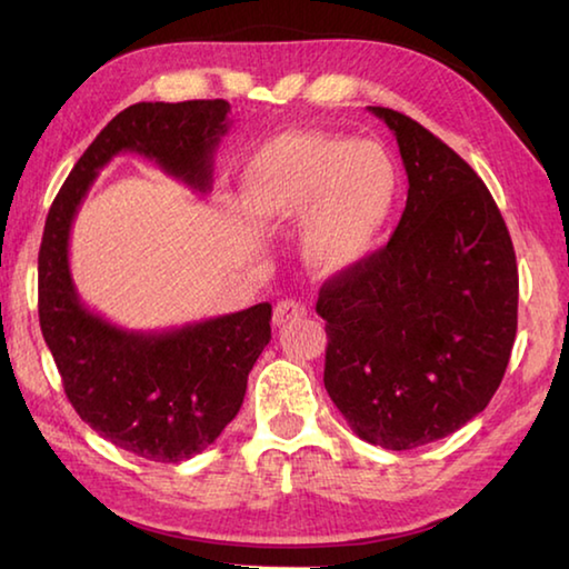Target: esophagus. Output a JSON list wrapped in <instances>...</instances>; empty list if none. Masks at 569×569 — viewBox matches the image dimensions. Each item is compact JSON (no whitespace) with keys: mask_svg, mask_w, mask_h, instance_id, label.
Returning <instances> with one entry per match:
<instances>
[{"mask_svg":"<svg viewBox=\"0 0 569 569\" xmlns=\"http://www.w3.org/2000/svg\"><path fill=\"white\" fill-rule=\"evenodd\" d=\"M308 316V308L301 301H293V298H286V301L276 303L273 308V323L276 326H286V323H293V321H301Z\"/></svg>","mask_w":569,"mask_h":569,"instance_id":"esophagus-1","label":"esophagus"}]
</instances>
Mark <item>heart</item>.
I'll return each instance as SVG.
<instances>
[{
    "mask_svg": "<svg viewBox=\"0 0 569 569\" xmlns=\"http://www.w3.org/2000/svg\"><path fill=\"white\" fill-rule=\"evenodd\" d=\"M401 178L389 150L371 140L286 132L268 140L240 176L238 203L256 226L298 228L313 273L343 276L379 246L399 203Z\"/></svg>",
    "mask_w": 569,
    "mask_h": 569,
    "instance_id": "1",
    "label": "heart"
}]
</instances>
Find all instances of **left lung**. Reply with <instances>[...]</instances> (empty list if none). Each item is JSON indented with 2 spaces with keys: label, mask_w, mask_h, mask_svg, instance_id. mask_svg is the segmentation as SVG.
Instances as JSON below:
<instances>
[{
  "label": "left lung",
  "mask_w": 569,
  "mask_h": 569,
  "mask_svg": "<svg viewBox=\"0 0 569 569\" xmlns=\"http://www.w3.org/2000/svg\"><path fill=\"white\" fill-rule=\"evenodd\" d=\"M397 134L407 208L387 246L326 281L323 383L369 445L403 451L485 411L517 333V261L492 192L437 134L369 108Z\"/></svg>",
  "instance_id": "8db88e82"
}]
</instances>
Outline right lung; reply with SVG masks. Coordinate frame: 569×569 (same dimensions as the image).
I'll list each match as a JSON object with an SVG mask.
<instances>
[{
	"instance_id": "1",
	"label": "right lung",
	"mask_w": 569,
	"mask_h": 569,
	"mask_svg": "<svg viewBox=\"0 0 569 569\" xmlns=\"http://www.w3.org/2000/svg\"><path fill=\"white\" fill-rule=\"evenodd\" d=\"M226 100L138 102L104 124L47 213L40 326L67 399L114 447L178 465L208 449L243 403L248 373L271 341V303L168 331H128L80 301L70 273L77 210L118 152H140L198 192L213 182L228 132Z\"/></svg>"
}]
</instances>
